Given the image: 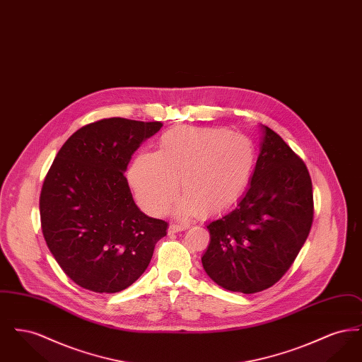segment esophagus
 Segmentation results:
<instances>
[{"label":"esophagus","instance_id":"34e87169","mask_svg":"<svg viewBox=\"0 0 362 362\" xmlns=\"http://www.w3.org/2000/svg\"><path fill=\"white\" fill-rule=\"evenodd\" d=\"M187 225L185 224H171L168 228V233L173 235V233H177V232H182V230H186Z\"/></svg>","mask_w":362,"mask_h":362}]
</instances>
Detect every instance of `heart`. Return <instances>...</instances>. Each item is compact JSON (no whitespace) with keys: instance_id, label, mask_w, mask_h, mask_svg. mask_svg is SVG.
Masks as SVG:
<instances>
[{"instance_id":"1","label":"heart","mask_w":362,"mask_h":362,"mask_svg":"<svg viewBox=\"0 0 362 362\" xmlns=\"http://www.w3.org/2000/svg\"><path fill=\"white\" fill-rule=\"evenodd\" d=\"M257 163L252 139L218 127L177 126L158 139V151L138 155L129 180L138 202L164 214L177 192L180 214L214 216L235 205L248 187Z\"/></svg>"}]
</instances>
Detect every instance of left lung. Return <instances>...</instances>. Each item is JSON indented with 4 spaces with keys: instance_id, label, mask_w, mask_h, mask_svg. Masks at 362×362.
Returning <instances> with one entry per match:
<instances>
[{
    "instance_id": "left-lung-1",
    "label": "left lung",
    "mask_w": 362,
    "mask_h": 362,
    "mask_svg": "<svg viewBox=\"0 0 362 362\" xmlns=\"http://www.w3.org/2000/svg\"><path fill=\"white\" fill-rule=\"evenodd\" d=\"M250 187L232 211L207 225L202 264L230 292H262L289 270L310 235L313 194L304 161L267 126Z\"/></svg>"
}]
</instances>
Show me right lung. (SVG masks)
Wrapping results in <instances>:
<instances>
[{"mask_svg":"<svg viewBox=\"0 0 362 362\" xmlns=\"http://www.w3.org/2000/svg\"><path fill=\"white\" fill-rule=\"evenodd\" d=\"M161 122L108 118L71 134L55 156L39 199L52 257L78 286L129 288L146 270L168 224L138 209L124 171Z\"/></svg>","mask_w":362,"mask_h":362,"instance_id":"1","label":"right lung"}]
</instances>
